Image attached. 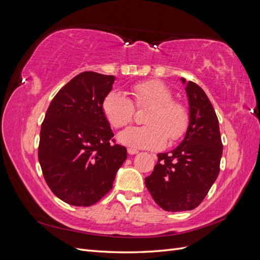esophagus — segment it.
Here are the masks:
<instances>
[{
  "label": "esophagus",
  "instance_id": "obj_1",
  "mask_svg": "<svg viewBox=\"0 0 260 260\" xmlns=\"http://www.w3.org/2000/svg\"><path fill=\"white\" fill-rule=\"evenodd\" d=\"M127 152H128L129 155H136V154L139 153V151H138V149H136V148H128Z\"/></svg>",
  "mask_w": 260,
  "mask_h": 260
}]
</instances>
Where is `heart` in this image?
<instances>
[{
	"mask_svg": "<svg viewBox=\"0 0 260 260\" xmlns=\"http://www.w3.org/2000/svg\"><path fill=\"white\" fill-rule=\"evenodd\" d=\"M137 107H149L145 125L131 127L119 133V142L136 148L156 149L167 142L174 143L184 136L188 127L187 109L172 100L166 84L158 80H148L135 84L130 90ZM102 112L114 128L128 125L135 116V107L124 93L109 91L102 102Z\"/></svg>",
	"mask_w": 260,
	"mask_h": 260,
	"instance_id": "obj_1",
	"label": "heart"
}]
</instances>
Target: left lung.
Returning <instances> with one entry per match:
<instances>
[{"label": "left lung", "mask_w": 260, "mask_h": 260, "mask_svg": "<svg viewBox=\"0 0 260 260\" xmlns=\"http://www.w3.org/2000/svg\"><path fill=\"white\" fill-rule=\"evenodd\" d=\"M181 81L190 112L184 139L171 152L157 155L158 161L145 178L157 205L172 212L200 205L218 177L222 156L219 121L210 101L200 85L184 78Z\"/></svg>", "instance_id": "obj_1"}]
</instances>
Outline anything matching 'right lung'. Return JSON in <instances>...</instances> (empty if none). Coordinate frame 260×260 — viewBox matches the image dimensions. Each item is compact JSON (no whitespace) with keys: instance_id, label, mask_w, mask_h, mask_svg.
Instances as JSON below:
<instances>
[{"instance_id":"obj_1","label":"right lung","mask_w":260,"mask_h":260,"mask_svg":"<svg viewBox=\"0 0 260 260\" xmlns=\"http://www.w3.org/2000/svg\"><path fill=\"white\" fill-rule=\"evenodd\" d=\"M115 76L84 72L58 91L41 125L39 161L51 191L69 205L88 207L111 191L127 149L112 144L102 112Z\"/></svg>"}]
</instances>
